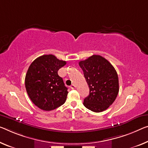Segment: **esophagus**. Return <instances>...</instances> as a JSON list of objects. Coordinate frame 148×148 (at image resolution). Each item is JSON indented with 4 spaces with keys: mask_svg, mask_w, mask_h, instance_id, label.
Wrapping results in <instances>:
<instances>
[{
    "mask_svg": "<svg viewBox=\"0 0 148 148\" xmlns=\"http://www.w3.org/2000/svg\"><path fill=\"white\" fill-rule=\"evenodd\" d=\"M71 87V89H74V88H75V85H71V87Z\"/></svg>",
    "mask_w": 148,
    "mask_h": 148,
    "instance_id": "obj_1",
    "label": "esophagus"
}]
</instances>
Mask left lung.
Returning a JSON list of instances; mask_svg holds the SVG:
<instances>
[{
  "instance_id": "8db88e82",
  "label": "left lung",
  "mask_w": 148,
  "mask_h": 148,
  "mask_svg": "<svg viewBox=\"0 0 148 148\" xmlns=\"http://www.w3.org/2000/svg\"><path fill=\"white\" fill-rule=\"evenodd\" d=\"M79 65L89 87V95L84 99V106L95 112L106 110L119 91V77L114 67L99 55L79 61Z\"/></svg>"
}]
</instances>
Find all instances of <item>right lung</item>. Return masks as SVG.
<instances>
[{
    "instance_id": "obj_1",
    "label": "right lung",
    "mask_w": 148,
    "mask_h": 148,
    "mask_svg": "<svg viewBox=\"0 0 148 148\" xmlns=\"http://www.w3.org/2000/svg\"><path fill=\"white\" fill-rule=\"evenodd\" d=\"M65 64L66 61L49 54L36 58L29 65L25 87L32 103L42 110H54L66 101L67 88L58 73Z\"/></svg>"
}]
</instances>
